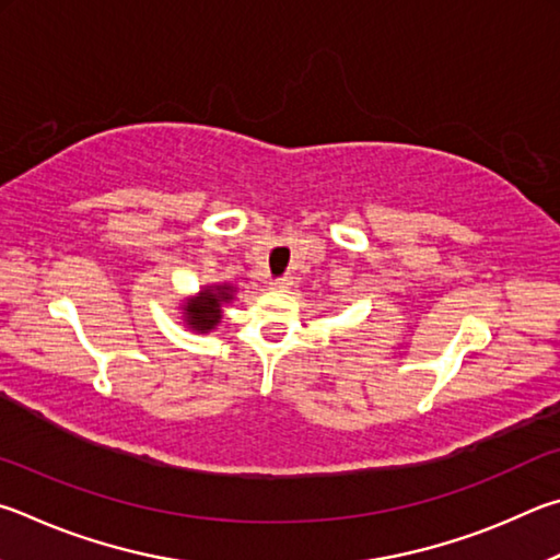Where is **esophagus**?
<instances>
[{"mask_svg":"<svg viewBox=\"0 0 560 560\" xmlns=\"http://www.w3.org/2000/svg\"><path fill=\"white\" fill-rule=\"evenodd\" d=\"M292 288V278H275V280H270V290H275V292H288Z\"/></svg>","mask_w":560,"mask_h":560,"instance_id":"1","label":"esophagus"}]
</instances>
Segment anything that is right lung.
Masks as SVG:
<instances>
[{
    "label": "right lung",
    "instance_id": "obj_1",
    "mask_svg": "<svg viewBox=\"0 0 560 560\" xmlns=\"http://www.w3.org/2000/svg\"><path fill=\"white\" fill-rule=\"evenodd\" d=\"M235 300V288L231 282H213V285H203L196 295L184 298L179 312L186 329L196 331V335H209L223 317V307L231 305Z\"/></svg>",
    "mask_w": 560,
    "mask_h": 560
}]
</instances>
